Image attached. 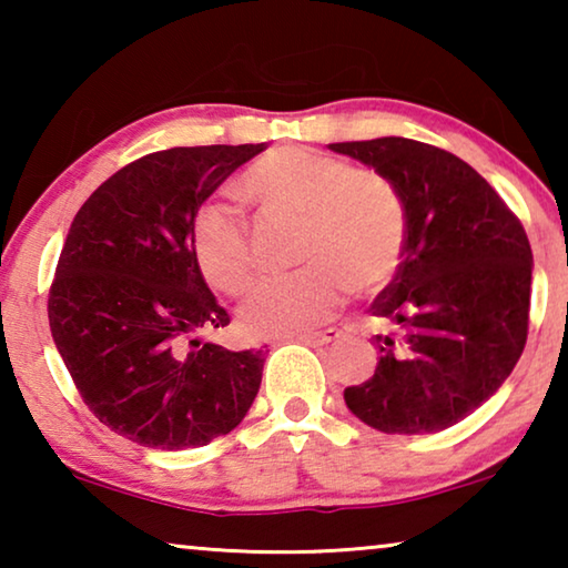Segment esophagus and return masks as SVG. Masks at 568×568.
Returning a JSON list of instances; mask_svg holds the SVG:
<instances>
[{"label": "esophagus", "mask_w": 568, "mask_h": 568, "mask_svg": "<svg viewBox=\"0 0 568 568\" xmlns=\"http://www.w3.org/2000/svg\"><path fill=\"white\" fill-rule=\"evenodd\" d=\"M341 331L338 328H325L318 333H301V335H293V341H303V343H311V345H328L333 341L341 338Z\"/></svg>", "instance_id": "obj_1"}]
</instances>
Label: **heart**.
<instances>
[{"instance_id": "obj_1", "label": "heart", "mask_w": 568, "mask_h": 568, "mask_svg": "<svg viewBox=\"0 0 568 568\" xmlns=\"http://www.w3.org/2000/svg\"><path fill=\"white\" fill-rule=\"evenodd\" d=\"M240 195L265 217L301 220V273L271 277L240 307L250 335H293L338 311L348 285L378 293L406 253L408 215L400 190L373 168L303 148H275L237 180ZM192 255L205 281L225 295L253 285L257 261L245 217L207 200L190 225Z\"/></svg>"}]
</instances>
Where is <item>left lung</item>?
Listing matches in <instances>:
<instances>
[{
	"label": "left lung",
	"instance_id": "left-lung-1",
	"mask_svg": "<svg viewBox=\"0 0 568 568\" xmlns=\"http://www.w3.org/2000/svg\"><path fill=\"white\" fill-rule=\"evenodd\" d=\"M388 175L408 215L406 253L373 301L378 365L345 406L383 434H438L511 376L528 335L531 245L501 195L450 152L406 138L333 142Z\"/></svg>",
	"mask_w": 568,
	"mask_h": 568
}]
</instances>
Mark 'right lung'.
Returning a JSON list of instances; mask_svg holds the SVG:
<instances>
[{
    "mask_svg": "<svg viewBox=\"0 0 568 568\" xmlns=\"http://www.w3.org/2000/svg\"><path fill=\"white\" fill-rule=\"evenodd\" d=\"M267 145L150 152L74 215L50 287V328L77 390L114 434L162 450L207 446L253 406L263 351L192 333L230 315L192 255L197 207Z\"/></svg>",
    "mask_w": 568,
    "mask_h": 568,
    "instance_id": "1",
    "label": "right lung"
}]
</instances>
